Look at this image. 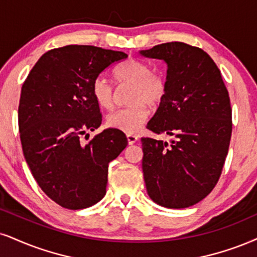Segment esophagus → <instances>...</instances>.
<instances>
[{"mask_svg":"<svg viewBox=\"0 0 257 257\" xmlns=\"http://www.w3.org/2000/svg\"><path fill=\"white\" fill-rule=\"evenodd\" d=\"M127 141H128V144L132 145V144H135L136 142L138 141V137H137V136H136V135L128 134V135H127Z\"/></svg>","mask_w":257,"mask_h":257,"instance_id":"esophagus-1","label":"esophagus"}]
</instances>
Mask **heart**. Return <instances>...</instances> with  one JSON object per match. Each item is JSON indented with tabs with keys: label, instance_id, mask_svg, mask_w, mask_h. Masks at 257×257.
<instances>
[{
	"label": "heart",
	"instance_id": "obj_1",
	"mask_svg": "<svg viewBox=\"0 0 257 257\" xmlns=\"http://www.w3.org/2000/svg\"><path fill=\"white\" fill-rule=\"evenodd\" d=\"M113 76L118 82L134 84L130 104L113 110L107 116V125L120 131L134 134L150 115V108L160 106L166 99L167 83L145 63L130 59L114 69ZM91 95L102 108H110L113 104V87L103 77H96L91 84Z\"/></svg>",
	"mask_w": 257,
	"mask_h": 257
}]
</instances>
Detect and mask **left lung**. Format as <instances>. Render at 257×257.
Returning a JSON list of instances; mask_svg holds the SVG:
<instances>
[{
  "instance_id": "obj_1",
  "label": "left lung",
  "mask_w": 257,
  "mask_h": 257,
  "mask_svg": "<svg viewBox=\"0 0 257 257\" xmlns=\"http://www.w3.org/2000/svg\"><path fill=\"white\" fill-rule=\"evenodd\" d=\"M167 64V95L147 127L170 143L142 138L144 181L151 200L168 208L195 205L223 170L232 132L227 89L213 59L173 41L139 52Z\"/></svg>"
}]
</instances>
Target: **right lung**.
<instances>
[{"mask_svg":"<svg viewBox=\"0 0 257 257\" xmlns=\"http://www.w3.org/2000/svg\"><path fill=\"white\" fill-rule=\"evenodd\" d=\"M126 58L121 51L90 45L53 49L22 84L19 131L25 160L43 192L62 207L81 210L99 202L106 194L108 164L127 145L116 128L81 143V136L102 121L91 84Z\"/></svg>","mask_w":257,"mask_h":257,"instance_id":"add662e5","label":"right lung"}]
</instances>
